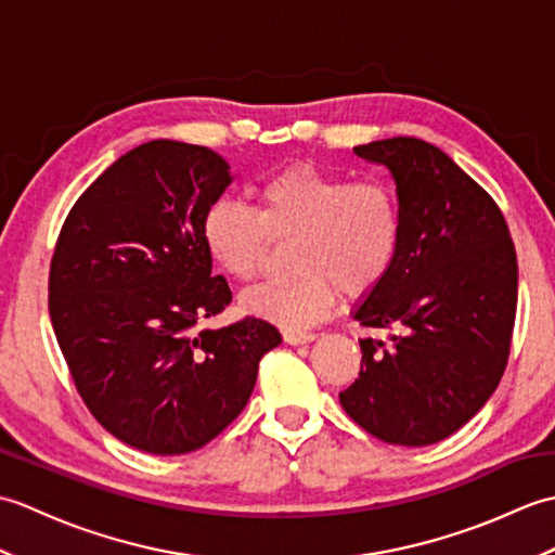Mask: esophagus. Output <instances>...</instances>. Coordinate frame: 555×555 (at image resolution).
Returning a JSON list of instances; mask_svg holds the SVG:
<instances>
[{
  "mask_svg": "<svg viewBox=\"0 0 555 555\" xmlns=\"http://www.w3.org/2000/svg\"><path fill=\"white\" fill-rule=\"evenodd\" d=\"M317 338V334L312 332H284V340L288 346H305V344H312Z\"/></svg>",
  "mask_w": 555,
  "mask_h": 555,
  "instance_id": "obj_1",
  "label": "esophagus"
}]
</instances>
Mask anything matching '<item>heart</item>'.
Masks as SVG:
<instances>
[{
    "instance_id": "heart-1",
    "label": "heart",
    "mask_w": 555,
    "mask_h": 555,
    "mask_svg": "<svg viewBox=\"0 0 555 555\" xmlns=\"http://www.w3.org/2000/svg\"><path fill=\"white\" fill-rule=\"evenodd\" d=\"M286 281H267L241 298V308L286 328L312 326L346 298L372 293L393 269L403 245V207L382 181H358L298 162L255 188V209L219 199L203 219V243L223 274L253 281L271 243H288Z\"/></svg>"
}]
</instances>
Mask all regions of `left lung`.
<instances>
[{
    "label": "left lung",
    "instance_id": "left-lung-1",
    "mask_svg": "<svg viewBox=\"0 0 555 555\" xmlns=\"http://www.w3.org/2000/svg\"><path fill=\"white\" fill-rule=\"evenodd\" d=\"M352 152L391 171L403 245L352 310L362 326L393 328L391 344L360 340V376L338 400L376 439L429 446L477 415L508 364L515 245L491 195L436 145L398 135Z\"/></svg>",
    "mask_w": 555,
    "mask_h": 555
}]
</instances>
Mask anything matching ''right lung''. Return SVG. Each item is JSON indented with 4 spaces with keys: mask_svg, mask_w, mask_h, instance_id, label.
<instances>
[{
    "mask_svg": "<svg viewBox=\"0 0 555 555\" xmlns=\"http://www.w3.org/2000/svg\"><path fill=\"white\" fill-rule=\"evenodd\" d=\"M231 167L150 140L82 193L59 233L50 317L80 398L116 439L155 455L209 443L241 415L281 334L257 317L199 328L231 302L203 243Z\"/></svg>",
    "mask_w": 555,
    "mask_h": 555,
    "instance_id": "add662e5",
    "label": "right lung"
}]
</instances>
